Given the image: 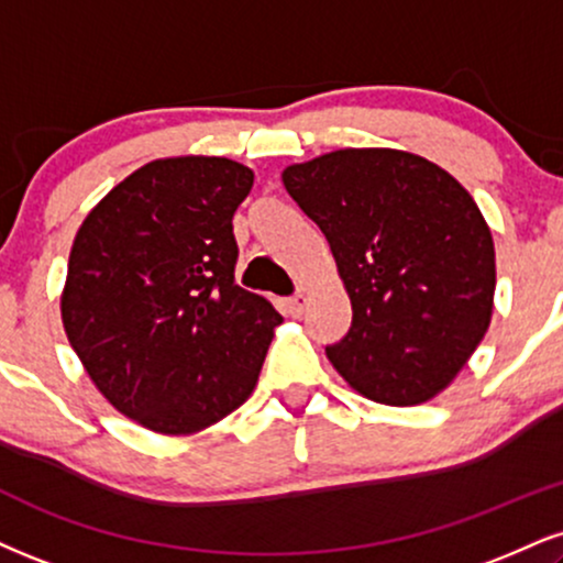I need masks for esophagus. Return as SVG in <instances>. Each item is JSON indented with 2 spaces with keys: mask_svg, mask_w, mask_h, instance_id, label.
Segmentation results:
<instances>
[{
  "mask_svg": "<svg viewBox=\"0 0 563 563\" xmlns=\"http://www.w3.org/2000/svg\"><path fill=\"white\" fill-rule=\"evenodd\" d=\"M286 307H288V314L301 317V314H303V309H307V296H303V294L290 296V299L286 301Z\"/></svg>",
  "mask_w": 563,
  "mask_h": 563,
  "instance_id": "esophagus-1",
  "label": "esophagus"
}]
</instances>
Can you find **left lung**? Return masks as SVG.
I'll return each mask as SVG.
<instances>
[{
  "mask_svg": "<svg viewBox=\"0 0 563 563\" xmlns=\"http://www.w3.org/2000/svg\"><path fill=\"white\" fill-rule=\"evenodd\" d=\"M314 220L354 309L324 349L338 375L377 404L417 406L449 388L483 341L496 249L470 191L398 148H338L283 170Z\"/></svg>",
  "mask_w": 563,
  "mask_h": 563,
  "instance_id": "left-lung-1",
  "label": "left lung"
}]
</instances>
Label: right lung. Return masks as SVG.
<instances>
[{
	"label": "right lung",
	"instance_id": "right-lung-1",
	"mask_svg": "<svg viewBox=\"0 0 563 563\" xmlns=\"http://www.w3.org/2000/svg\"><path fill=\"white\" fill-rule=\"evenodd\" d=\"M254 173L225 157L154 159L88 212L59 309L67 341L120 415L194 435L252 396L283 322L235 286L233 214Z\"/></svg>",
	"mask_w": 563,
	"mask_h": 563
}]
</instances>
